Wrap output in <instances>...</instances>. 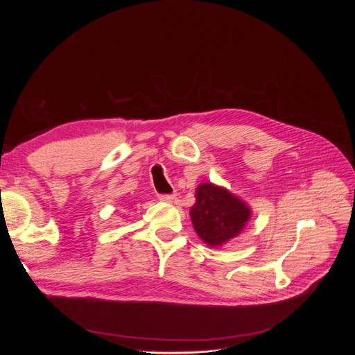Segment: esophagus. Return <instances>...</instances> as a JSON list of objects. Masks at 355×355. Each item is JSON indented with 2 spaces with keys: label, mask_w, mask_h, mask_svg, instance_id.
I'll return each instance as SVG.
<instances>
[{
  "label": "esophagus",
  "mask_w": 355,
  "mask_h": 355,
  "mask_svg": "<svg viewBox=\"0 0 355 355\" xmlns=\"http://www.w3.org/2000/svg\"><path fill=\"white\" fill-rule=\"evenodd\" d=\"M175 198H176V196H171V194H159L158 196V200L166 201V202H173Z\"/></svg>",
  "instance_id": "34e87169"
}]
</instances>
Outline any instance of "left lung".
I'll use <instances>...</instances> for the list:
<instances>
[{"label": "left lung", "instance_id": "left-lung-1", "mask_svg": "<svg viewBox=\"0 0 355 355\" xmlns=\"http://www.w3.org/2000/svg\"><path fill=\"white\" fill-rule=\"evenodd\" d=\"M250 218V209L230 191L201 184L196 191L191 219L198 237L209 245H222L239 235Z\"/></svg>", "mask_w": 355, "mask_h": 355}]
</instances>
